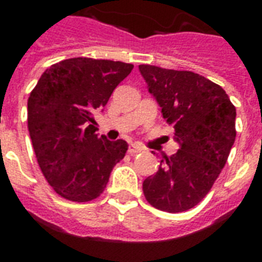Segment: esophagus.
I'll return each mask as SVG.
<instances>
[{"instance_id":"esophagus-1","label":"esophagus","mask_w":262,"mask_h":262,"mask_svg":"<svg viewBox=\"0 0 262 262\" xmlns=\"http://www.w3.org/2000/svg\"><path fill=\"white\" fill-rule=\"evenodd\" d=\"M144 148L141 147V145H139V144H130L129 145V149H127V152L130 154V155H137V154H140V152H143Z\"/></svg>"}]
</instances>
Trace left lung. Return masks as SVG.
Instances as JSON below:
<instances>
[{
    "label": "left lung",
    "instance_id": "left-lung-1",
    "mask_svg": "<svg viewBox=\"0 0 262 262\" xmlns=\"http://www.w3.org/2000/svg\"><path fill=\"white\" fill-rule=\"evenodd\" d=\"M139 69L179 144L177 154L163 156L158 172L145 178L144 195L160 211H187L208 194L227 162L236 136L235 107L204 76L154 65Z\"/></svg>",
    "mask_w": 262,
    "mask_h": 262
}]
</instances>
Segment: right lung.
I'll return each instance as SVG.
<instances>
[{
	"instance_id": "1",
	"label": "right lung",
	"mask_w": 262,
	"mask_h": 262,
	"mask_svg": "<svg viewBox=\"0 0 262 262\" xmlns=\"http://www.w3.org/2000/svg\"><path fill=\"white\" fill-rule=\"evenodd\" d=\"M132 63L69 58L47 68L28 98V130L39 167L57 194L87 203L102 194L127 151L125 140L95 132L103 110Z\"/></svg>"
}]
</instances>
